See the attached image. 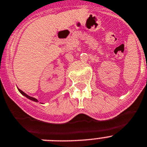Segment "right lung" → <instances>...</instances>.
I'll return each mask as SVG.
<instances>
[{
  "label": "right lung",
  "instance_id": "add662e5",
  "mask_svg": "<svg viewBox=\"0 0 147 147\" xmlns=\"http://www.w3.org/2000/svg\"><path fill=\"white\" fill-rule=\"evenodd\" d=\"M18 91H19V92H21V93H22V95H24V96H26L27 97V98H29V99H30V100H33V101H34V102H38V100L37 99H36V98H34V97H31V96H28V95H27L25 93V92H23V91L22 90H21L20 89H18Z\"/></svg>",
  "mask_w": 147,
  "mask_h": 147
}]
</instances>
